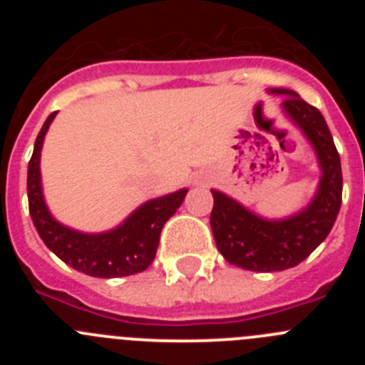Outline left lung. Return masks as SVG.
<instances>
[{"instance_id":"obj_1","label":"left lung","mask_w":365,"mask_h":365,"mask_svg":"<svg viewBox=\"0 0 365 365\" xmlns=\"http://www.w3.org/2000/svg\"><path fill=\"white\" fill-rule=\"evenodd\" d=\"M270 93L285 95L283 109L309 138L324 173L311 205L283 221L257 217L225 193L212 190L210 227L219 252L230 265L254 272L285 270L307 259L329 235L341 205L340 155L324 115L291 89Z\"/></svg>"}]
</instances>
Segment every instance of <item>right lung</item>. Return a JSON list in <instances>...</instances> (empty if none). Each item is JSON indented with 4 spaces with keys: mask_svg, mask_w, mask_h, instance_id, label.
Listing matches in <instances>:
<instances>
[{
    "mask_svg": "<svg viewBox=\"0 0 365 365\" xmlns=\"http://www.w3.org/2000/svg\"><path fill=\"white\" fill-rule=\"evenodd\" d=\"M54 115L56 113H51L45 120L29 160V212L38 234L63 263L93 278H120L143 272L155 259L164 222L182 205L188 190L144 202L125 219L124 225L106 234H82L63 227L47 210L40 182L41 144Z\"/></svg>",
    "mask_w": 365,
    "mask_h": 365,
    "instance_id": "add662e5",
    "label": "right lung"
}]
</instances>
